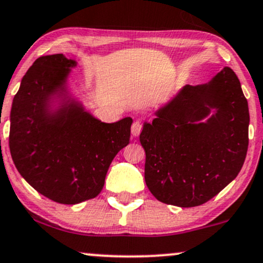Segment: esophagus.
Here are the masks:
<instances>
[{
	"label": "esophagus",
	"mask_w": 263,
	"mask_h": 263,
	"mask_svg": "<svg viewBox=\"0 0 263 263\" xmlns=\"http://www.w3.org/2000/svg\"><path fill=\"white\" fill-rule=\"evenodd\" d=\"M142 128H143V126H142V123L140 121H135L132 123V127H131V132L132 135L135 136V137H137V136H140V134L142 132Z\"/></svg>",
	"instance_id": "34e87169"
}]
</instances>
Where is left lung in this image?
<instances>
[{
  "label": "left lung",
  "instance_id": "1",
  "mask_svg": "<svg viewBox=\"0 0 263 263\" xmlns=\"http://www.w3.org/2000/svg\"><path fill=\"white\" fill-rule=\"evenodd\" d=\"M156 116L144 122L140 141L145 183L158 201L201 205L238 176L248 153L250 115L232 68L205 84L185 85Z\"/></svg>",
  "mask_w": 263,
  "mask_h": 263
}]
</instances>
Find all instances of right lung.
Masks as SVG:
<instances>
[{
    "mask_svg": "<svg viewBox=\"0 0 263 263\" xmlns=\"http://www.w3.org/2000/svg\"><path fill=\"white\" fill-rule=\"evenodd\" d=\"M77 62L62 53L41 56L28 69L11 110L9 151L17 170L50 200L76 204L97 197L110 164L128 144L132 119L101 122L67 96ZM61 99L59 109L52 100Z\"/></svg>",
    "mask_w": 263,
    "mask_h": 263,
    "instance_id": "right-lung-1",
    "label": "right lung"
}]
</instances>
